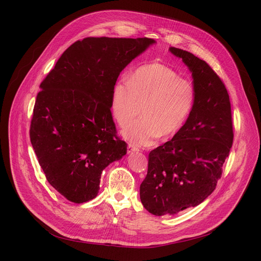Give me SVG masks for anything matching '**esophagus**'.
Returning a JSON list of instances; mask_svg holds the SVG:
<instances>
[{
	"mask_svg": "<svg viewBox=\"0 0 261 261\" xmlns=\"http://www.w3.org/2000/svg\"><path fill=\"white\" fill-rule=\"evenodd\" d=\"M139 150V147L138 146H134L132 144H129L128 145V152H132V151H138Z\"/></svg>",
	"mask_w": 261,
	"mask_h": 261,
	"instance_id": "esophagus-1",
	"label": "esophagus"
}]
</instances>
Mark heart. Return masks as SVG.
I'll use <instances>...</instances> for the list:
<instances>
[{"mask_svg": "<svg viewBox=\"0 0 261 261\" xmlns=\"http://www.w3.org/2000/svg\"><path fill=\"white\" fill-rule=\"evenodd\" d=\"M196 100V88L188 79L159 62L140 66L113 87L112 112L125 127L142 111L143 118L122 130L136 146L151 145L160 136L173 135L187 119Z\"/></svg>", "mask_w": 261, "mask_h": 261, "instance_id": "b5f03b06", "label": "heart"}]
</instances>
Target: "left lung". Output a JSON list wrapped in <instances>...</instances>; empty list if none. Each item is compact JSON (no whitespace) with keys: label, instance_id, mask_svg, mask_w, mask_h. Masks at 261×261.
<instances>
[{"label":"left lung","instance_id":"8db88e82","mask_svg":"<svg viewBox=\"0 0 261 261\" xmlns=\"http://www.w3.org/2000/svg\"><path fill=\"white\" fill-rule=\"evenodd\" d=\"M170 51L193 72L196 100L172 140L151 150L140 186L144 207L173 215L197 206L215 190L234 140L227 90L207 62L181 48Z\"/></svg>","mask_w":261,"mask_h":261}]
</instances>
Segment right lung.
Wrapping results in <instances>:
<instances>
[{"label": "right lung", "instance_id": "right-lung-1", "mask_svg": "<svg viewBox=\"0 0 261 261\" xmlns=\"http://www.w3.org/2000/svg\"><path fill=\"white\" fill-rule=\"evenodd\" d=\"M152 43L149 38L78 40L41 82L30 138L46 180L68 201L94 199L102 170L127 153L112 117L113 87Z\"/></svg>", "mask_w": 261, "mask_h": 261}]
</instances>
